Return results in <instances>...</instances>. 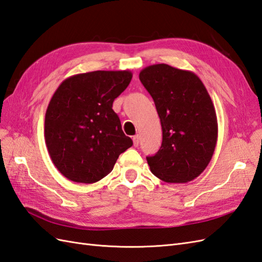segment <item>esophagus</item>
Instances as JSON below:
<instances>
[{
	"label": "esophagus",
	"instance_id": "esophagus-1",
	"mask_svg": "<svg viewBox=\"0 0 262 262\" xmlns=\"http://www.w3.org/2000/svg\"><path fill=\"white\" fill-rule=\"evenodd\" d=\"M133 143H134V146H135V147H137V146L139 145V136L138 135H135L133 137Z\"/></svg>",
	"mask_w": 262,
	"mask_h": 262
}]
</instances>
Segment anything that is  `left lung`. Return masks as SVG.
Returning a JSON list of instances; mask_svg holds the SVG:
<instances>
[{"mask_svg": "<svg viewBox=\"0 0 262 262\" xmlns=\"http://www.w3.org/2000/svg\"><path fill=\"white\" fill-rule=\"evenodd\" d=\"M139 80L155 102L163 130L161 148L146 157L151 173L167 183L198 178L209 165L217 139L208 90L194 72L165 63L146 67Z\"/></svg>", "mask_w": 262, "mask_h": 262, "instance_id": "left-lung-1", "label": "left lung"}]
</instances>
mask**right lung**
Masks as SVG:
<instances>
[{
    "label": "right lung",
    "instance_id": "right-lung-1",
    "mask_svg": "<svg viewBox=\"0 0 262 262\" xmlns=\"http://www.w3.org/2000/svg\"><path fill=\"white\" fill-rule=\"evenodd\" d=\"M133 74L91 71L67 78L49 102L46 145L54 166L76 183H96L113 171L118 156L133 145L113 102Z\"/></svg>",
    "mask_w": 262,
    "mask_h": 262
}]
</instances>
